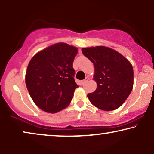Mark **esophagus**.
I'll use <instances>...</instances> for the list:
<instances>
[{
	"label": "esophagus",
	"instance_id": "esophagus-1",
	"mask_svg": "<svg viewBox=\"0 0 154 154\" xmlns=\"http://www.w3.org/2000/svg\"><path fill=\"white\" fill-rule=\"evenodd\" d=\"M88 80H89V77H86L85 79H84V80H82L80 81V82H79V84H80V85H83L84 84H85L86 82H87Z\"/></svg>",
	"mask_w": 154,
	"mask_h": 154
}]
</instances>
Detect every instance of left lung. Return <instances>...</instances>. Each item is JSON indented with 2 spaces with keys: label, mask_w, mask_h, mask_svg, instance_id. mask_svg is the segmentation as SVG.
Masks as SVG:
<instances>
[{
  "label": "left lung",
  "mask_w": 154,
  "mask_h": 154,
  "mask_svg": "<svg viewBox=\"0 0 154 154\" xmlns=\"http://www.w3.org/2000/svg\"><path fill=\"white\" fill-rule=\"evenodd\" d=\"M94 66L93 79L97 88L88 94L90 102L99 109L110 111L120 108L132 91L133 67L128 59L109 47L92 46L82 49Z\"/></svg>",
  "instance_id": "left-lung-1"
}]
</instances>
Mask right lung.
I'll return each mask as SVG.
<instances>
[{"instance_id": "1", "label": "right lung", "mask_w": 154, "mask_h": 154, "mask_svg": "<svg viewBox=\"0 0 154 154\" xmlns=\"http://www.w3.org/2000/svg\"><path fill=\"white\" fill-rule=\"evenodd\" d=\"M77 52V47L60 42L40 51L31 59L25 83L31 98L40 109L56 113L69 105L78 87L72 67Z\"/></svg>"}]
</instances>
